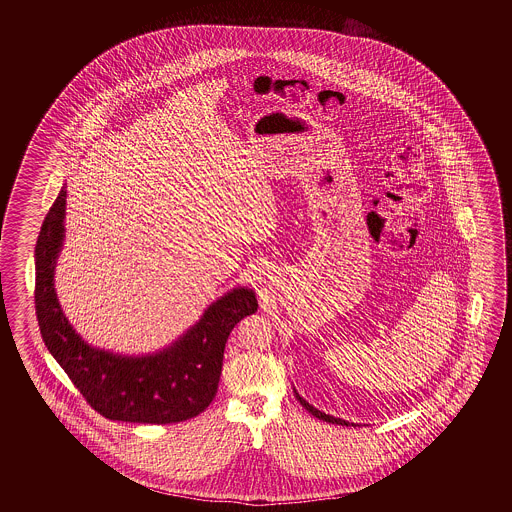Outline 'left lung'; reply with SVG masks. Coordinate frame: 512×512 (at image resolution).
Wrapping results in <instances>:
<instances>
[{
    "label": "left lung",
    "instance_id": "1",
    "mask_svg": "<svg viewBox=\"0 0 512 512\" xmlns=\"http://www.w3.org/2000/svg\"><path fill=\"white\" fill-rule=\"evenodd\" d=\"M295 396H296V400H298V402L302 403V405H304V407H306V409H308V411H310L311 415H313V417H317V419L319 420H325V422H330V424H341V426H349V422H347V420H341V419H336V417H330V415H326V413H323V411H319V409H315V407H313V405H310V403L306 402V400H304V398H300V396H298V392H296L295 390ZM353 426H355V424H353Z\"/></svg>",
    "mask_w": 512,
    "mask_h": 512
}]
</instances>
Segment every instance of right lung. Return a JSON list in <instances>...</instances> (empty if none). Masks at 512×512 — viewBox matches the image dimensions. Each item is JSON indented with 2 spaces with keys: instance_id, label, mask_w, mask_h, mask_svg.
I'll return each instance as SVG.
<instances>
[{
  "instance_id": "add662e5",
  "label": "right lung",
  "mask_w": 512,
  "mask_h": 512,
  "mask_svg": "<svg viewBox=\"0 0 512 512\" xmlns=\"http://www.w3.org/2000/svg\"><path fill=\"white\" fill-rule=\"evenodd\" d=\"M65 197L62 187L35 246V311L50 355L105 419L174 424L201 415L216 398L229 334L238 321L257 311L255 293L238 287L221 296L197 325L154 355L122 357L95 349L69 325L54 291Z\"/></svg>"
}]
</instances>
